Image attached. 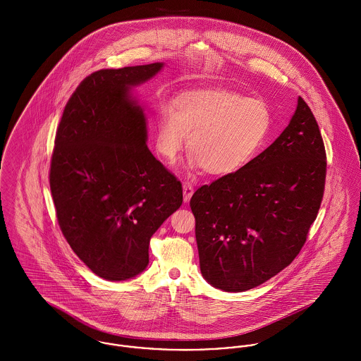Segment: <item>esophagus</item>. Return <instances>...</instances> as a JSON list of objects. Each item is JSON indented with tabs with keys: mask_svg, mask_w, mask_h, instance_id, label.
Segmentation results:
<instances>
[{
	"mask_svg": "<svg viewBox=\"0 0 361 361\" xmlns=\"http://www.w3.org/2000/svg\"><path fill=\"white\" fill-rule=\"evenodd\" d=\"M193 193H195V189H193V186H192L190 183H185V186H183V200H185L186 203H188V202L192 199Z\"/></svg>",
	"mask_w": 361,
	"mask_h": 361,
	"instance_id": "esophagus-1",
	"label": "esophagus"
}]
</instances>
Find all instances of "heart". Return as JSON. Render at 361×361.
I'll return each mask as SVG.
<instances>
[{"mask_svg": "<svg viewBox=\"0 0 361 361\" xmlns=\"http://www.w3.org/2000/svg\"><path fill=\"white\" fill-rule=\"evenodd\" d=\"M268 105L242 94L207 89L179 94L157 114L155 150L173 161L186 136L192 166L228 176L246 168L262 150L271 129Z\"/></svg>", "mask_w": 361, "mask_h": 361, "instance_id": "1", "label": "heart"}]
</instances>
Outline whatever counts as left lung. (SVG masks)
I'll list each match as a JSON object with an SVG mask.
<instances>
[{"label": "left lung", "mask_w": 361, "mask_h": 361, "mask_svg": "<svg viewBox=\"0 0 361 361\" xmlns=\"http://www.w3.org/2000/svg\"><path fill=\"white\" fill-rule=\"evenodd\" d=\"M325 176L322 136L299 97L290 123L268 149L192 196L207 282L225 292H245L288 267L307 240Z\"/></svg>", "instance_id": "obj_1"}]
</instances>
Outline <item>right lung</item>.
Segmentation results:
<instances>
[{
  "label": "right lung",
  "instance_id": "right-lung-1",
  "mask_svg": "<svg viewBox=\"0 0 361 361\" xmlns=\"http://www.w3.org/2000/svg\"><path fill=\"white\" fill-rule=\"evenodd\" d=\"M155 62L86 76L63 108L50 189L63 238L96 275L125 281L149 264V245L182 202V183L149 150L146 115L130 96Z\"/></svg>",
  "mask_w": 361,
  "mask_h": 361
}]
</instances>
